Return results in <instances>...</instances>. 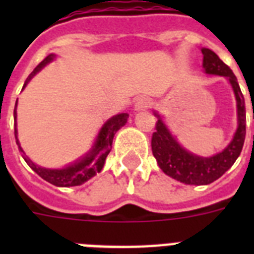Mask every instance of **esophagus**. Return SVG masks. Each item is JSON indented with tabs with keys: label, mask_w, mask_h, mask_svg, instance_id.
<instances>
[{
	"label": "esophagus",
	"mask_w": 254,
	"mask_h": 254,
	"mask_svg": "<svg viewBox=\"0 0 254 254\" xmlns=\"http://www.w3.org/2000/svg\"><path fill=\"white\" fill-rule=\"evenodd\" d=\"M150 105V100L146 99V97H141L135 101V109L139 111V109H146Z\"/></svg>",
	"instance_id": "34e87169"
}]
</instances>
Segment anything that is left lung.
Instances as JSON below:
<instances>
[{"mask_svg":"<svg viewBox=\"0 0 254 254\" xmlns=\"http://www.w3.org/2000/svg\"><path fill=\"white\" fill-rule=\"evenodd\" d=\"M201 53H203V68L205 73L225 76L235 92L239 125L233 139L221 153H217L208 158L199 157L183 149L178 143L157 112H154V115L158 117V121L155 124L157 131H154L151 137L153 155L163 173L185 185L195 186L209 185L232 167L243 150L245 141V125H247L244 96L232 69L209 49H201Z\"/></svg>","mask_w":254,"mask_h":254,"instance_id":"left-lung-1","label":"left lung"}]
</instances>
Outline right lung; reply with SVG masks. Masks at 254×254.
<instances>
[{"instance_id":"right-lung-1","label":"right lung","mask_w":254,"mask_h":254,"mask_svg":"<svg viewBox=\"0 0 254 254\" xmlns=\"http://www.w3.org/2000/svg\"><path fill=\"white\" fill-rule=\"evenodd\" d=\"M57 55L54 54H50L49 57H46L43 61L39 63V64L34 68V71L30 73V76L27 77V80L25 81V85L31 80V77L35 75L37 72H39L46 64H49L50 62H53L55 59ZM15 108H17V104H15ZM14 117L17 119V112L14 111ZM127 117L129 115L127 113H120V115L113 116L112 119H109L107 123L104 124L103 127L100 129L99 134L96 137V141L93 143V146L87 154L83 157L81 159L76 161L72 165L64 167V169H45V167H41L35 165L34 162H31L27 157L23 155L26 163L29 165L31 169L35 171V173L39 175L41 178H43L45 181H47L49 183L54 186H58V187H72V186H80L83 185L84 182H87L88 179H91L92 177H95L96 174L100 173L104 167V163H105V159H107V155L109 154V151L112 149V142H113V137H115L116 131L119 130L120 127H123L127 121ZM14 134H15V139H17V145L19 147V150L23 151L19 146V142H18L17 138V129L14 130Z\"/></svg>"}]
</instances>
